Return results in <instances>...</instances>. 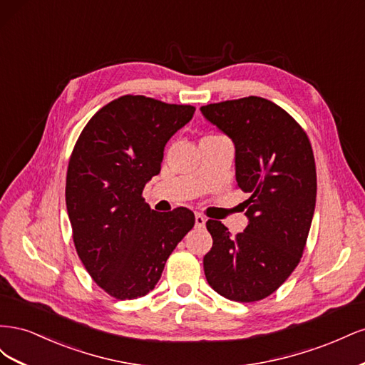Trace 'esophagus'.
Listing matches in <instances>:
<instances>
[{
  "instance_id": "1",
  "label": "esophagus",
  "mask_w": 365,
  "mask_h": 365,
  "mask_svg": "<svg viewBox=\"0 0 365 365\" xmlns=\"http://www.w3.org/2000/svg\"><path fill=\"white\" fill-rule=\"evenodd\" d=\"M205 217L202 216V215H200V213H196L195 215V225L197 227V228H202L204 225H205Z\"/></svg>"
}]
</instances>
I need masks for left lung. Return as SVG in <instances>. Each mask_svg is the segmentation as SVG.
Instances as JSON below:
<instances>
[{"mask_svg":"<svg viewBox=\"0 0 365 365\" xmlns=\"http://www.w3.org/2000/svg\"><path fill=\"white\" fill-rule=\"evenodd\" d=\"M233 140L237 187L248 225L231 237L219 220H207L213 247L204 256L208 284L228 300L259 302L277 291L300 262L311 230L317 170L304 129L279 105L250 96L201 106Z\"/></svg>","mask_w":365,"mask_h":365,"instance_id":"left-lung-1","label":"left lung"}]
</instances>
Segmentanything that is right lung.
I'll list each match as a JSON object with an SVG mask.
<instances>
[{
    "mask_svg": "<svg viewBox=\"0 0 365 365\" xmlns=\"http://www.w3.org/2000/svg\"><path fill=\"white\" fill-rule=\"evenodd\" d=\"M193 114L190 105L121 96L98 109L76 141L65 187L74 247L91 279L117 300L155 288L195 225L189 208L158 213L141 196L161 170L165 143Z\"/></svg>",
    "mask_w": 365,
    "mask_h": 365,
    "instance_id": "right-lung-1",
    "label": "right lung"
}]
</instances>
